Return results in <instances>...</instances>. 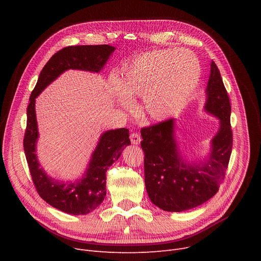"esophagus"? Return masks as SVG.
Here are the masks:
<instances>
[{"mask_svg": "<svg viewBox=\"0 0 261 261\" xmlns=\"http://www.w3.org/2000/svg\"><path fill=\"white\" fill-rule=\"evenodd\" d=\"M130 140H131V143H132L133 145H139V144L141 143V141H142V139H141V136H140L139 133H132V134L130 135Z\"/></svg>", "mask_w": 261, "mask_h": 261, "instance_id": "obj_1", "label": "esophagus"}]
</instances>
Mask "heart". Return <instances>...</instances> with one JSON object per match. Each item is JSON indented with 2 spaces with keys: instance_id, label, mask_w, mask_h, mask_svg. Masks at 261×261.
<instances>
[{
  "instance_id": "b5f03b06",
  "label": "heart",
  "mask_w": 261,
  "mask_h": 261,
  "mask_svg": "<svg viewBox=\"0 0 261 261\" xmlns=\"http://www.w3.org/2000/svg\"><path fill=\"white\" fill-rule=\"evenodd\" d=\"M201 76L200 62L186 50H158L143 55L110 89L121 106L130 97H143L144 113L151 119L167 118L194 92Z\"/></svg>"
}]
</instances>
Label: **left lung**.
<instances>
[{"label":"left lung","instance_id":"1","mask_svg":"<svg viewBox=\"0 0 261 261\" xmlns=\"http://www.w3.org/2000/svg\"><path fill=\"white\" fill-rule=\"evenodd\" d=\"M204 111L219 119V130L203 161H187L175 139V119L143 128L145 185L151 202L165 212H184L208 201L219 190L229 162L230 103L220 71L211 63Z\"/></svg>","mask_w":261,"mask_h":261}]
</instances>
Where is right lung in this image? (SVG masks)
Returning a JSON list of instances; mask_svg holds the SVG:
<instances>
[{
	"instance_id": "add662e5",
	"label": "right lung",
	"mask_w": 261,
	"mask_h": 261,
	"mask_svg": "<svg viewBox=\"0 0 261 261\" xmlns=\"http://www.w3.org/2000/svg\"><path fill=\"white\" fill-rule=\"evenodd\" d=\"M114 50V46L108 44L76 45L60 49L44 65L31 94L23 142L27 164L39 196L50 206L66 214L87 215L101 204L107 195L106 172L118 160L125 147L131 145L129 130L120 128L103 132L80 179L66 183L55 180L40 167L36 153L39 139L36 98L67 70L99 73Z\"/></svg>"
}]
</instances>
